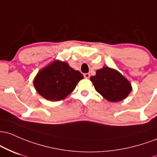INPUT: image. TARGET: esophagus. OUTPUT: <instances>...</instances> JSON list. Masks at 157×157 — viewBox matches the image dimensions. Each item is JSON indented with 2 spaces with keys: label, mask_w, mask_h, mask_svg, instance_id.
Listing matches in <instances>:
<instances>
[{
  "label": "esophagus",
  "mask_w": 157,
  "mask_h": 157,
  "mask_svg": "<svg viewBox=\"0 0 157 157\" xmlns=\"http://www.w3.org/2000/svg\"><path fill=\"white\" fill-rule=\"evenodd\" d=\"M84 77L85 78H90V74L89 73H84Z\"/></svg>",
  "instance_id": "obj_1"
}]
</instances>
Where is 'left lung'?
<instances>
[{"label":"left lung","mask_w":157,"mask_h":157,"mask_svg":"<svg viewBox=\"0 0 157 157\" xmlns=\"http://www.w3.org/2000/svg\"><path fill=\"white\" fill-rule=\"evenodd\" d=\"M90 79L96 90L109 101H122L132 91L131 82L118 70L109 67L97 70Z\"/></svg>","instance_id":"8db88e82"}]
</instances>
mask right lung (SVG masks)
<instances>
[{
    "mask_svg": "<svg viewBox=\"0 0 157 157\" xmlns=\"http://www.w3.org/2000/svg\"><path fill=\"white\" fill-rule=\"evenodd\" d=\"M83 78V75L68 63L55 60L38 71L33 84L40 96L49 101H57L64 99Z\"/></svg>",
    "mask_w": 157,
    "mask_h": 157,
    "instance_id": "1",
    "label": "right lung"
}]
</instances>
